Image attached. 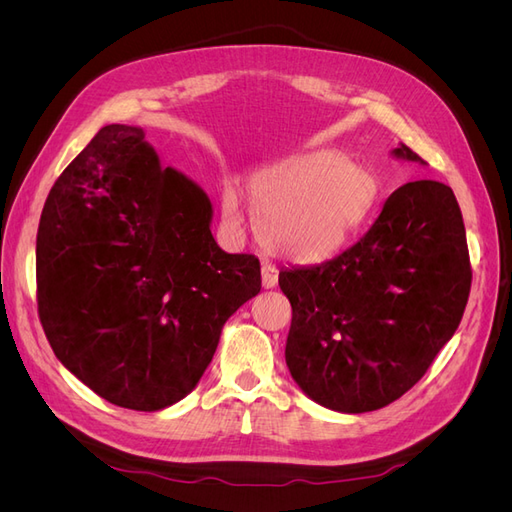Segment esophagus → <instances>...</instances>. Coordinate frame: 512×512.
<instances>
[{"label": "esophagus", "mask_w": 512, "mask_h": 512, "mask_svg": "<svg viewBox=\"0 0 512 512\" xmlns=\"http://www.w3.org/2000/svg\"><path fill=\"white\" fill-rule=\"evenodd\" d=\"M277 277H280L277 267L271 265V262H265V265H262V286L273 288L277 284Z\"/></svg>", "instance_id": "1"}]
</instances>
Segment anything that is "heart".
Returning a JSON list of instances; mask_svg holds the SVG:
<instances>
[{"instance_id":"heart-1","label":"heart","mask_w":512,"mask_h":512,"mask_svg":"<svg viewBox=\"0 0 512 512\" xmlns=\"http://www.w3.org/2000/svg\"><path fill=\"white\" fill-rule=\"evenodd\" d=\"M260 237L273 250L318 260L339 250L369 218L378 200L376 177L339 151H314L260 173L250 185ZM224 218L241 222L235 190L222 198Z\"/></svg>"}]
</instances>
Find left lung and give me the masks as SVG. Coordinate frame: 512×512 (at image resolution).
<instances>
[{
  "label": "left lung",
  "instance_id": "left-lung-1",
  "mask_svg": "<svg viewBox=\"0 0 512 512\" xmlns=\"http://www.w3.org/2000/svg\"><path fill=\"white\" fill-rule=\"evenodd\" d=\"M397 158L423 162L401 145ZM472 286L461 209L448 185L410 181L339 256L280 271L292 305L286 365L301 389L337 412L393 404L457 331Z\"/></svg>",
  "mask_w": 512,
  "mask_h": 512
}]
</instances>
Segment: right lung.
<instances>
[{
  "label": "right lung",
  "instance_id": "add662e5",
  "mask_svg": "<svg viewBox=\"0 0 512 512\" xmlns=\"http://www.w3.org/2000/svg\"><path fill=\"white\" fill-rule=\"evenodd\" d=\"M143 138L104 126L59 175L36 297L64 367L111 404L153 412L194 389L224 322L260 292V262L215 243L207 194Z\"/></svg>",
  "mask_w": 512,
  "mask_h": 512
}]
</instances>
